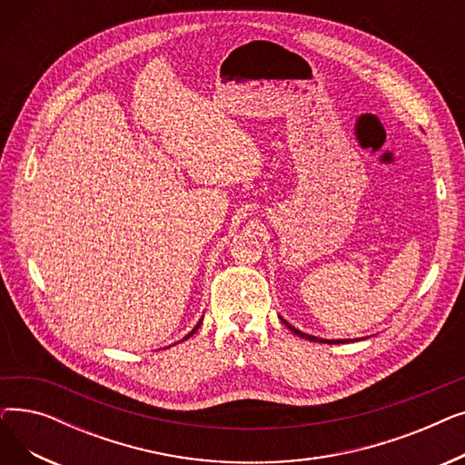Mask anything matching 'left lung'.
I'll use <instances>...</instances> for the list:
<instances>
[{"label":"left lung","mask_w":465,"mask_h":465,"mask_svg":"<svg viewBox=\"0 0 465 465\" xmlns=\"http://www.w3.org/2000/svg\"><path fill=\"white\" fill-rule=\"evenodd\" d=\"M282 321V319H281ZM284 324H286V328L288 330H292L294 331L296 335H300V337H303V339H309V341H314V343H347V341H343V339H321V337H314V335H309V333H303V331H300V330H296V328H292L286 321H282Z\"/></svg>","instance_id":"obj_1"}]
</instances>
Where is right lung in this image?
Wrapping results in <instances>:
<instances>
[{
  "label": "right lung",
  "instance_id": "1",
  "mask_svg": "<svg viewBox=\"0 0 465 465\" xmlns=\"http://www.w3.org/2000/svg\"><path fill=\"white\" fill-rule=\"evenodd\" d=\"M200 324H202V322H200ZM200 324H198V326H195V328H193V330H192V331H190V333H188V335H186V337H184V339H188V337H192V335H193V333H195V330H198V328H200Z\"/></svg>",
  "mask_w": 465,
  "mask_h": 465
}]
</instances>
